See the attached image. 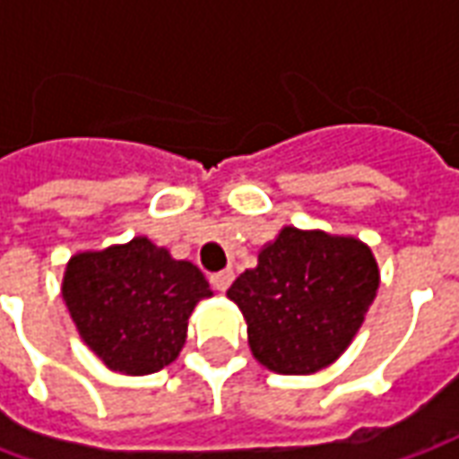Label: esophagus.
Instances as JSON below:
<instances>
[{"instance_id": "esophagus-1", "label": "esophagus", "mask_w": 459, "mask_h": 459, "mask_svg": "<svg viewBox=\"0 0 459 459\" xmlns=\"http://www.w3.org/2000/svg\"><path fill=\"white\" fill-rule=\"evenodd\" d=\"M233 278H236L233 270H221V273H213V275H211V285L219 290V292H226V290L230 288Z\"/></svg>"}]
</instances>
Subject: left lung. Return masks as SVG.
<instances>
[{
    "label": "left lung",
    "instance_id": "1",
    "mask_svg": "<svg viewBox=\"0 0 459 459\" xmlns=\"http://www.w3.org/2000/svg\"><path fill=\"white\" fill-rule=\"evenodd\" d=\"M376 290L378 265L366 243L285 226L226 295L246 317L250 351L260 364L305 376L344 354Z\"/></svg>",
    "mask_w": 459,
    "mask_h": 459
}]
</instances>
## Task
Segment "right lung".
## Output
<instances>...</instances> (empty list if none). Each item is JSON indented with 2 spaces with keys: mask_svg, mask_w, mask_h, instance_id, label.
<instances>
[{
  "mask_svg": "<svg viewBox=\"0 0 459 459\" xmlns=\"http://www.w3.org/2000/svg\"><path fill=\"white\" fill-rule=\"evenodd\" d=\"M61 295L78 334L110 371L154 374L179 356L196 302L211 298L194 263L137 236L68 260Z\"/></svg>",
  "mask_w": 459,
  "mask_h": 459,
  "instance_id": "add662e5",
  "label": "right lung"
}]
</instances>
